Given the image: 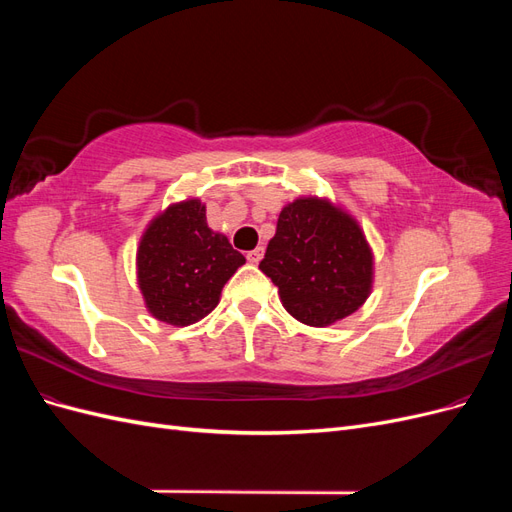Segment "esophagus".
Wrapping results in <instances>:
<instances>
[{
    "label": "esophagus",
    "instance_id": "1",
    "mask_svg": "<svg viewBox=\"0 0 512 512\" xmlns=\"http://www.w3.org/2000/svg\"><path fill=\"white\" fill-rule=\"evenodd\" d=\"M262 256H265V247H256V250H252V252H247V262H250V265H258V262L262 260Z\"/></svg>",
    "mask_w": 512,
    "mask_h": 512
}]
</instances>
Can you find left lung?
<instances>
[{"mask_svg": "<svg viewBox=\"0 0 512 512\" xmlns=\"http://www.w3.org/2000/svg\"><path fill=\"white\" fill-rule=\"evenodd\" d=\"M260 271L292 318L322 329L367 301L374 252L346 209L329 198L301 196L282 209Z\"/></svg>", "mask_w": 512, "mask_h": 512, "instance_id": "1", "label": "left lung"}]
</instances>
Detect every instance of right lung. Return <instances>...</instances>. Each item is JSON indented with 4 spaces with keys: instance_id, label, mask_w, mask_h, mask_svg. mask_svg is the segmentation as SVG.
<instances>
[{
    "instance_id": "right-lung-1",
    "label": "right lung",
    "mask_w": 512,
    "mask_h": 512,
    "mask_svg": "<svg viewBox=\"0 0 512 512\" xmlns=\"http://www.w3.org/2000/svg\"><path fill=\"white\" fill-rule=\"evenodd\" d=\"M241 265L243 254L207 226V209L198 198L160 211L136 250V280L147 312L173 327H188L211 314Z\"/></svg>"
}]
</instances>
